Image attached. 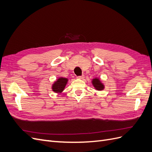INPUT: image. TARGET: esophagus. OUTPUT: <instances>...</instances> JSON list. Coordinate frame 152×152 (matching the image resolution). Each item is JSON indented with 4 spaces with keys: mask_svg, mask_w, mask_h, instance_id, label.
Returning <instances> with one entry per match:
<instances>
[{
    "mask_svg": "<svg viewBox=\"0 0 152 152\" xmlns=\"http://www.w3.org/2000/svg\"><path fill=\"white\" fill-rule=\"evenodd\" d=\"M77 79H84V75H80V76H77Z\"/></svg>",
    "mask_w": 152,
    "mask_h": 152,
    "instance_id": "1",
    "label": "esophagus"
}]
</instances>
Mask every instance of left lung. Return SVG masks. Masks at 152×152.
<instances>
[{"instance_id": "1", "label": "left lung", "mask_w": 152, "mask_h": 152, "mask_svg": "<svg viewBox=\"0 0 152 152\" xmlns=\"http://www.w3.org/2000/svg\"><path fill=\"white\" fill-rule=\"evenodd\" d=\"M92 83H93L96 89H97L98 91H101V90H103L104 89L103 84L100 82V80L98 79H97V78H96V79H93V82H92Z\"/></svg>"}]
</instances>
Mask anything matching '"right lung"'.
<instances>
[{
  "mask_svg": "<svg viewBox=\"0 0 152 152\" xmlns=\"http://www.w3.org/2000/svg\"><path fill=\"white\" fill-rule=\"evenodd\" d=\"M68 82V79L65 78H59L56 82H54L53 86V90L55 93H61V92L65 89L66 84Z\"/></svg>",
  "mask_w": 152,
  "mask_h": 152,
  "instance_id": "add662e5",
  "label": "right lung"
}]
</instances>
